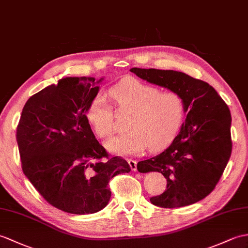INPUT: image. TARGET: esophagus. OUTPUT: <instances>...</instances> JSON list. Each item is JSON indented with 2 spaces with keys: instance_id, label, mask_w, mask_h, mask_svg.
<instances>
[{
  "instance_id": "34e87169",
  "label": "esophagus",
  "mask_w": 248,
  "mask_h": 248,
  "mask_svg": "<svg viewBox=\"0 0 248 248\" xmlns=\"http://www.w3.org/2000/svg\"><path fill=\"white\" fill-rule=\"evenodd\" d=\"M128 164L130 166V168L132 171H136L137 170V162L134 159H128Z\"/></svg>"
}]
</instances>
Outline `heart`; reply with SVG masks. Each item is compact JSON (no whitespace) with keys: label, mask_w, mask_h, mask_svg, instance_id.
I'll list each match as a JSON object with an SVG mask.
<instances>
[{"label":"heart","mask_w":248,"mask_h":248,"mask_svg":"<svg viewBox=\"0 0 248 248\" xmlns=\"http://www.w3.org/2000/svg\"><path fill=\"white\" fill-rule=\"evenodd\" d=\"M116 106L131 111L128 133L106 141L108 152L124 156L143 152L149 147L159 151L174 140L185 116V102L176 92H160L133 77H126L108 91ZM86 118L99 137L114 131V112L105 94L98 93L91 100Z\"/></svg>","instance_id":"obj_1"}]
</instances>
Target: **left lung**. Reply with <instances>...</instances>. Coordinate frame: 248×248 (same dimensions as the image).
Wrapping results in <instances>:
<instances>
[{"label": "left lung", "instance_id": "1", "mask_svg": "<svg viewBox=\"0 0 248 248\" xmlns=\"http://www.w3.org/2000/svg\"><path fill=\"white\" fill-rule=\"evenodd\" d=\"M147 82L176 92L187 117L180 133L164 152L137 164L141 173L157 171L167 189L151 203L178 208L205 199L215 189L232 154V115L217 91L207 82L172 70H130Z\"/></svg>", "mask_w": 248, "mask_h": 248}]
</instances>
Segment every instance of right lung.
Wrapping results in <instances>:
<instances>
[{"label": "right lung", "instance_id": "1", "mask_svg": "<svg viewBox=\"0 0 248 248\" xmlns=\"http://www.w3.org/2000/svg\"><path fill=\"white\" fill-rule=\"evenodd\" d=\"M102 80L65 77L46 86L26 101L16 128L25 176L47 203L68 214L105 208L108 182L131 171L124 158H108L86 118Z\"/></svg>", "mask_w": 248, "mask_h": 248}]
</instances>
